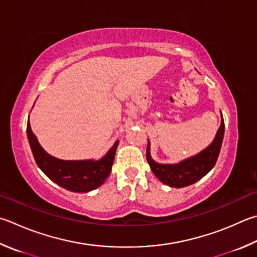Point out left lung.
<instances>
[{"label": "left lung", "mask_w": 257, "mask_h": 257, "mask_svg": "<svg viewBox=\"0 0 257 257\" xmlns=\"http://www.w3.org/2000/svg\"><path fill=\"white\" fill-rule=\"evenodd\" d=\"M223 134H225V122L221 114L220 127L217 130L216 137L212 143L202 152L176 164H161L155 162L151 156V143L147 145V162L151 170L162 183L171 188H184L201 180L213 169L220 153Z\"/></svg>", "instance_id": "8db88e82"}]
</instances>
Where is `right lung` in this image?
<instances>
[{
	"instance_id": "obj_1",
	"label": "right lung",
	"mask_w": 257,
	"mask_h": 257,
	"mask_svg": "<svg viewBox=\"0 0 257 257\" xmlns=\"http://www.w3.org/2000/svg\"><path fill=\"white\" fill-rule=\"evenodd\" d=\"M27 136L39 169L56 184L78 193L90 192L104 183L112 169L115 151L119 145V141H116L100 160L65 161L51 156L41 147L36 135L32 133L29 119Z\"/></svg>"
}]
</instances>
